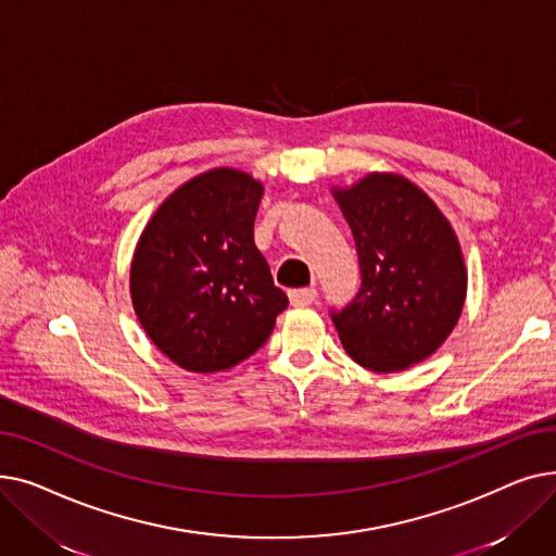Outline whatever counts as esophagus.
Returning a JSON list of instances; mask_svg holds the SVG:
<instances>
[{
  "instance_id": "esophagus-1",
  "label": "esophagus",
  "mask_w": 556,
  "mask_h": 556,
  "mask_svg": "<svg viewBox=\"0 0 556 556\" xmlns=\"http://www.w3.org/2000/svg\"><path fill=\"white\" fill-rule=\"evenodd\" d=\"M288 300L293 306H308L317 300V290L315 288H300V290H290Z\"/></svg>"
}]
</instances>
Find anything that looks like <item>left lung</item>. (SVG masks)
Returning <instances> with one entry per match:
<instances>
[{
    "instance_id": "left-lung-1",
    "label": "left lung",
    "mask_w": 556,
    "mask_h": 556,
    "mask_svg": "<svg viewBox=\"0 0 556 556\" xmlns=\"http://www.w3.org/2000/svg\"><path fill=\"white\" fill-rule=\"evenodd\" d=\"M336 200L352 227L361 288L331 319L340 342L371 371H401L455 329L466 273L459 243L434 202L392 173H371Z\"/></svg>"
}]
</instances>
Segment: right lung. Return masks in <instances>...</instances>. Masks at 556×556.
Here are the masks:
<instances>
[{
  "label": "right lung",
  "instance_id": "1",
  "mask_svg": "<svg viewBox=\"0 0 556 556\" xmlns=\"http://www.w3.org/2000/svg\"><path fill=\"white\" fill-rule=\"evenodd\" d=\"M261 195L252 175L214 168L173 191L141 233L130 268L135 313L182 369L239 365L288 306L254 245Z\"/></svg>",
  "mask_w": 556,
  "mask_h": 556
}]
</instances>
